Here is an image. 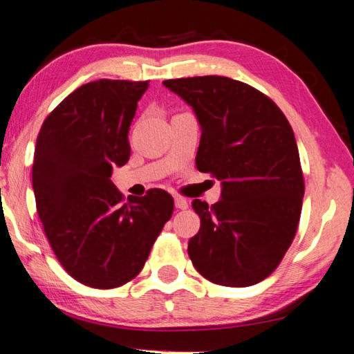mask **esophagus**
I'll return each mask as SVG.
<instances>
[{
  "mask_svg": "<svg viewBox=\"0 0 354 354\" xmlns=\"http://www.w3.org/2000/svg\"><path fill=\"white\" fill-rule=\"evenodd\" d=\"M174 205H176L177 210H187L188 201L183 199V198H176V199H174Z\"/></svg>",
  "mask_w": 354,
  "mask_h": 354,
  "instance_id": "1",
  "label": "esophagus"
}]
</instances>
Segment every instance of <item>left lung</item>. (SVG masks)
<instances>
[{"label": "left lung", "mask_w": 354, "mask_h": 354, "mask_svg": "<svg viewBox=\"0 0 354 354\" xmlns=\"http://www.w3.org/2000/svg\"><path fill=\"white\" fill-rule=\"evenodd\" d=\"M201 125L196 166L221 180V198L193 201L201 229L188 256L205 279L249 287L281 263L297 234L304 180L293 130L273 100L218 75L163 81Z\"/></svg>", "instance_id": "8db88e82"}]
</instances>
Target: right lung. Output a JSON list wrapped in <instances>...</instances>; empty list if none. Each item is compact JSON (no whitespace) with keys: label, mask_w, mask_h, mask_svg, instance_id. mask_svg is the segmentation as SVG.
Segmentation results:
<instances>
[{"label":"right lung","mask_w":354,"mask_h":354,"mask_svg":"<svg viewBox=\"0 0 354 354\" xmlns=\"http://www.w3.org/2000/svg\"><path fill=\"white\" fill-rule=\"evenodd\" d=\"M147 86L125 80L80 86L39 131L32 165L39 218L62 268L88 287L131 281L172 216L166 191L124 201L109 180L130 158L129 130Z\"/></svg>","instance_id":"1"}]
</instances>
